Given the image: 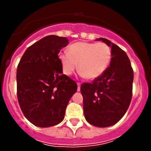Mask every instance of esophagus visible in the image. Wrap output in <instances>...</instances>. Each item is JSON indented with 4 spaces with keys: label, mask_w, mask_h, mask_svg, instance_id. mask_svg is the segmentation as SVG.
Segmentation results:
<instances>
[{
    "label": "esophagus",
    "mask_w": 151,
    "mask_h": 151,
    "mask_svg": "<svg viewBox=\"0 0 151 151\" xmlns=\"http://www.w3.org/2000/svg\"><path fill=\"white\" fill-rule=\"evenodd\" d=\"M77 91H80V83H77Z\"/></svg>",
    "instance_id": "34e87169"
}]
</instances>
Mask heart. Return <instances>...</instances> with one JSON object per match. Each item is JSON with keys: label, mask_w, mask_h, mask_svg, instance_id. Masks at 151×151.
Instances as JSON below:
<instances>
[{"label": "heart", "mask_w": 151, "mask_h": 151, "mask_svg": "<svg viewBox=\"0 0 151 151\" xmlns=\"http://www.w3.org/2000/svg\"><path fill=\"white\" fill-rule=\"evenodd\" d=\"M63 72L72 74L77 68L88 80H95L102 75L110 63L112 51L104 42H76L68 48V52L59 55Z\"/></svg>", "instance_id": "heart-1"}]
</instances>
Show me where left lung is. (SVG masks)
I'll return each instance as SVG.
<instances>
[{
    "mask_svg": "<svg viewBox=\"0 0 151 151\" xmlns=\"http://www.w3.org/2000/svg\"><path fill=\"white\" fill-rule=\"evenodd\" d=\"M96 40L111 47L109 66L91 83H83L80 91L86 121L93 126L104 128L118 123L127 111L132 98L134 71L122 49L106 39Z\"/></svg>",
    "mask_w": 151,
    "mask_h": 151,
    "instance_id": "obj_1",
    "label": "left lung"
}]
</instances>
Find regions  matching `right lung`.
Returning <instances> with one entry per match:
<instances>
[{
    "label": "right lung",
    "instance_id": "right-lung-1",
    "mask_svg": "<svg viewBox=\"0 0 151 151\" xmlns=\"http://www.w3.org/2000/svg\"><path fill=\"white\" fill-rule=\"evenodd\" d=\"M66 37L50 35L25 50L17 69V94L25 118L39 127L61 122L70 99L77 91L74 80L63 73L60 50Z\"/></svg>",
    "mask_w": 151,
    "mask_h": 151
}]
</instances>
